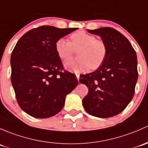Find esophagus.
I'll list each match as a JSON object with an SVG mask.
<instances>
[{"instance_id":"34e87169","label":"esophagus","mask_w":148,"mask_h":148,"mask_svg":"<svg viewBox=\"0 0 148 148\" xmlns=\"http://www.w3.org/2000/svg\"><path fill=\"white\" fill-rule=\"evenodd\" d=\"M75 76H76V77H77V80H78V81H79V78H80V75H79V74H75Z\"/></svg>"}]
</instances>
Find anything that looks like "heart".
<instances>
[{"label": "heart", "mask_w": 148, "mask_h": 148, "mask_svg": "<svg viewBox=\"0 0 148 148\" xmlns=\"http://www.w3.org/2000/svg\"><path fill=\"white\" fill-rule=\"evenodd\" d=\"M71 42L66 39L59 38L55 44L58 56L63 61L73 57L75 51H77L78 58L65 63V68L74 72L100 68L107 56V48L103 41L97 40L92 35L79 30L71 36Z\"/></svg>", "instance_id": "1"}]
</instances>
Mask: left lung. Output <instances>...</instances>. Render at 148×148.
I'll list each match as a JSON object with an SVG mask.
<instances>
[{
  "label": "left lung",
  "mask_w": 148,
  "mask_h": 148,
  "mask_svg": "<svg viewBox=\"0 0 148 148\" xmlns=\"http://www.w3.org/2000/svg\"><path fill=\"white\" fill-rule=\"evenodd\" d=\"M88 31L100 36L107 56L100 68L82 75L79 80L88 88L83 106L92 116H115L127 107L135 93L138 75L136 53L129 40L115 29L106 27Z\"/></svg>",
  "instance_id": "1"
}]
</instances>
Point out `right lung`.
<instances>
[{
	"instance_id": "1",
	"label": "right lung",
	"mask_w": 148,
	"mask_h": 148,
	"mask_svg": "<svg viewBox=\"0 0 148 148\" xmlns=\"http://www.w3.org/2000/svg\"><path fill=\"white\" fill-rule=\"evenodd\" d=\"M77 29L42 25L29 30L16 43L10 57L11 83L18 105L30 116L56 115L77 86L75 75L62 71L55 50L57 40Z\"/></svg>"
}]
</instances>
